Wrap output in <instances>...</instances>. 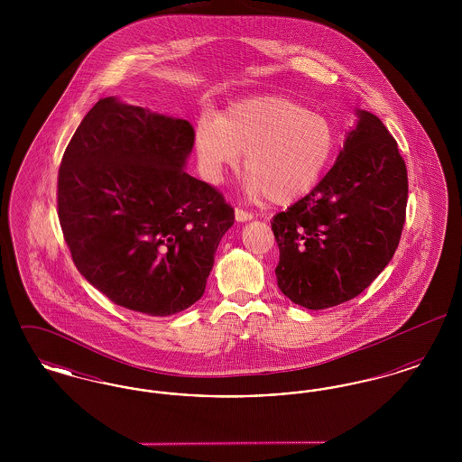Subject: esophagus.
<instances>
[{"instance_id": "1", "label": "esophagus", "mask_w": 462, "mask_h": 462, "mask_svg": "<svg viewBox=\"0 0 462 462\" xmlns=\"http://www.w3.org/2000/svg\"><path fill=\"white\" fill-rule=\"evenodd\" d=\"M236 220H237V221L253 220V215H251V213H247V211H244V209H241V208H237V209H236Z\"/></svg>"}]
</instances>
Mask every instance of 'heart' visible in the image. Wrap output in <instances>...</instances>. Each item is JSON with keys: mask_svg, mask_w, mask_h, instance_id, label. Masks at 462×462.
<instances>
[{"mask_svg": "<svg viewBox=\"0 0 462 462\" xmlns=\"http://www.w3.org/2000/svg\"><path fill=\"white\" fill-rule=\"evenodd\" d=\"M194 140L209 183L217 185L228 170H237L245 154L244 192L282 206L307 194L324 173L334 151V128L326 116L289 98L258 97L220 119L202 117Z\"/></svg>", "mask_w": 462, "mask_h": 462, "instance_id": "1", "label": "heart"}]
</instances>
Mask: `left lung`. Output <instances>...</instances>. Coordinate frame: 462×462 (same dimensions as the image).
Instances as JSON below:
<instances>
[{
	"instance_id": "1",
	"label": "left lung",
	"mask_w": 462,
	"mask_h": 462,
	"mask_svg": "<svg viewBox=\"0 0 462 462\" xmlns=\"http://www.w3.org/2000/svg\"><path fill=\"white\" fill-rule=\"evenodd\" d=\"M356 125L329 173L277 213V286L308 310L350 301L390 263L407 208V168L377 116L355 110Z\"/></svg>"
}]
</instances>
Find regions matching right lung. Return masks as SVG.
Segmentation results:
<instances>
[{"instance_id": "add662e5", "label": "right lung", "mask_w": 462, "mask_h": 462, "mask_svg": "<svg viewBox=\"0 0 462 462\" xmlns=\"http://www.w3.org/2000/svg\"><path fill=\"white\" fill-rule=\"evenodd\" d=\"M189 121L100 98L59 170V220L72 262L110 301L152 317L204 294L234 209L185 171Z\"/></svg>"}]
</instances>
